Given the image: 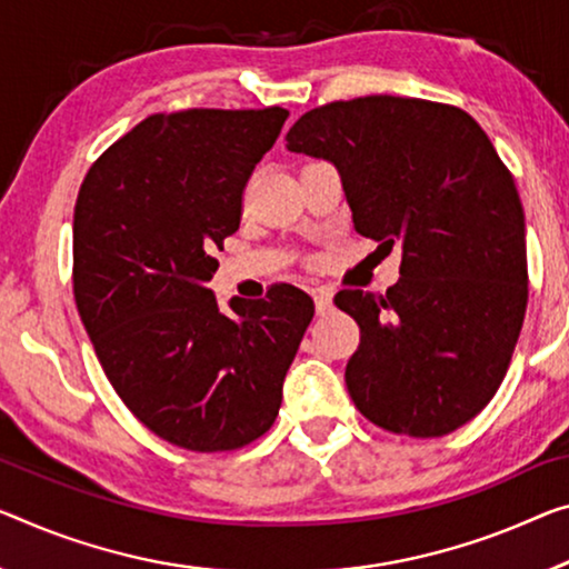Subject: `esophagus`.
Listing matches in <instances>:
<instances>
[{
    "mask_svg": "<svg viewBox=\"0 0 569 569\" xmlns=\"http://www.w3.org/2000/svg\"><path fill=\"white\" fill-rule=\"evenodd\" d=\"M312 297H315V310H318V315H328L333 310V292H330L328 287H318V290L312 292Z\"/></svg>",
    "mask_w": 569,
    "mask_h": 569,
    "instance_id": "esophagus-1",
    "label": "esophagus"
}]
</instances>
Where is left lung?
Here are the masks:
<instances>
[{"instance_id": "1", "label": "left lung", "mask_w": 569, "mask_h": 569, "mask_svg": "<svg viewBox=\"0 0 569 569\" xmlns=\"http://www.w3.org/2000/svg\"><path fill=\"white\" fill-rule=\"evenodd\" d=\"M287 150L333 162L353 229L401 243L387 295H336L361 328L346 366L358 412L409 437L470 422L501 387L529 297L523 208L491 139L458 107L361 96L302 113Z\"/></svg>"}]
</instances>
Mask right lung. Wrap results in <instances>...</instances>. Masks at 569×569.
I'll return each instance as SVG.
<instances>
[{
    "label": "right lung",
    "instance_id": "add662e5",
    "mask_svg": "<svg viewBox=\"0 0 569 569\" xmlns=\"http://www.w3.org/2000/svg\"><path fill=\"white\" fill-rule=\"evenodd\" d=\"M290 111L152 113L91 164L73 211V295L101 369L157 437L239 450L274 425L315 305L292 284L269 300L208 290L213 249Z\"/></svg>",
    "mask_w": 569,
    "mask_h": 569
}]
</instances>
